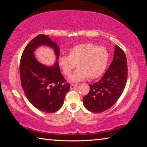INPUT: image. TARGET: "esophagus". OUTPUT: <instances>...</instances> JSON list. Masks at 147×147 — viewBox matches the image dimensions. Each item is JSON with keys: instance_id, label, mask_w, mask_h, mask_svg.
<instances>
[{"instance_id": "34e87169", "label": "esophagus", "mask_w": 147, "mask_h": 147, "mask_svg": "<svg viewBox=\"0 0 147 147\" xmlns=\"http://www.w3.org/2000/svg\"><path fill=\"white\" fill-rule=\"evenodd\" d=\"M77 86H78V85H77V84H72L71 85V89H74V88H76Z\"/></svg>"}]
</instances>
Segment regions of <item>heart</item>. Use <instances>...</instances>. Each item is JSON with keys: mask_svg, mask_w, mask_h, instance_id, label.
I'll use <instances>...</instances> for the list:
<instances>
[{"mask_svg": "<svg viewBox=\"0 0 147 147\" xmlns=\"http://www.w3.org/2000/svg\"><path fill=\"white\" fill-rule=\"evenodd\" d=\"M109 60V53L105 47L92 43H80L69 50V55L58 58V65L62 73L69 76L76 64L78 67L69 77L73 82H77L88 77L94 79L105 71Z\"/></svg>", "mask_w": 147, "mask_h": 147, "instance_id": "1", "label": "heart"}]
</instances>
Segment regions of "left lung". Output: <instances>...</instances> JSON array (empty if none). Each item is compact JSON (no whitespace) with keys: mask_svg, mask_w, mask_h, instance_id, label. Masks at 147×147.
<instances>
[{"mask_svg":"<svg viewBox=\"0 0 147 147\" xmlns=\"http://www.w3.org/2000/svg\"><path fill=\"white\" fill-rule=\"evenodd\" d=\"M128 77L127 59L121 47L115 46L113 59L100 80L89 84V93L83 102L88 110L101 113L116 103L123 93Z\"/></svg>","mask_w":147,"mask_h":147,"instance_id":"left-lung-1","label":"left lung"}]
</instances>
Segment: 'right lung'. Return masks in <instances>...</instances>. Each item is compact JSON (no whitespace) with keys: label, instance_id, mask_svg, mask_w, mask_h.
Returning a JSON list of instances; mask_svg holds the SVG:
<instances>
[{"label":"right lung","instance_id":"right-lung-1","mask_svg":"<svg viewBox=\"0 0 147 147\" xmlns=\"http://www.w3.org/2000/svg\"><path fill=\"white\" fill-rule=\"evenodd\" d=\"M41 45L53 48L58 59V47L48 36L39 34L35 37L24 49L20 60L21 83L26 98L35 108L53 113L61 108L71 86L61 74L58 61L54 66L47 67L35 58V49Z\"/></svg>","mask_w":147,"mask_h":147}]
</instances>
